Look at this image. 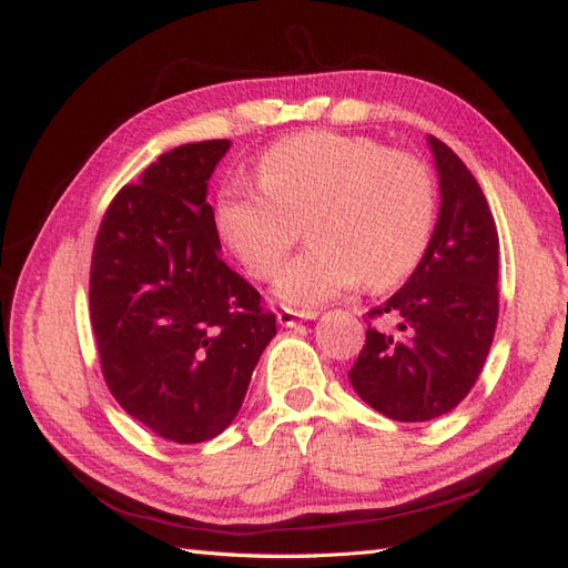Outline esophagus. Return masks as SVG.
Returning <instances> with one entry per match:
<instances>
[{
	"instance_id": "obj_1",
	"label": "esophagus",
	"mask_w": 568,
	"mask_h": 568,
	"mask_svg": "<svg viewBox=\"0 0 568 568\" xmlns=\"http://www.w3.org/2000/svg\"><path fill=\"white\" fill-rule=\"evenodd\" d=\"M317 312H297V310H281L277 312V322L283 324V327H295L303 320H315Z\"/></svg>"
}]
</instances>
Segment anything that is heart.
<instances>
[{
  "instance_id": "heart-1",
  "label": "heart",
  "mask_w": 568,
  "mask_h": 568,
  "mask_svg": "<svg viewBox=\"0 0 568 568\" xmlns=\"http://www.w3.org/2000/svg\"><path fill=\"white\" fill-rule=\"evenodd\" d=\"M427 165L364 136L303 131L265 149L256 180L232 178L214 202L224 246L256 281H271L307 220L312 246L277 277V297L315 307L354 287H388L413 273L434 229Z\"/></svg>"
}]
</instances>
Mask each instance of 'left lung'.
I'll list each match as a JSON object with an SVG mask.
<instances>
[{"label":"left lung","mask_w":568,"mask_h":568,"mask_svg":"<svg viewBox=\"0 0 568 568\" xmlns=\"http://www.w3.org/2000/svg\"><path fill=\"white\" fill-rule=\"evenodd\" d=\"M442 207L415 273L388 303L366 312V344L348 371L354 390L381 415L427 422L474 388L498 324V229L478 180L429 136ZM393 318L395 331L378 328Z\"/></svg>","instance_id":"left-lung-1"}]
</instances>
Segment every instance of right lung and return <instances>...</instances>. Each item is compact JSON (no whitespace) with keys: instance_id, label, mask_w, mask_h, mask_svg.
Wrapping results in <instances>:
<instances>
[{"instance_id":"1","label":"right lung","mask_w":568,"mask_h":568,"mask_svg":"<svg viewBox=\"0 0 568 568\" xmlns=\"http://www.w3.org/2000/svg\"><path fill=\"white\" fill-rule=\"evenodd\" d=\"M226 139L159 155L106 207L90 322L106 388L159 437L197 444L236 417L275 315L220 256L207 180Z\"/></svg>"}]
</instances>
